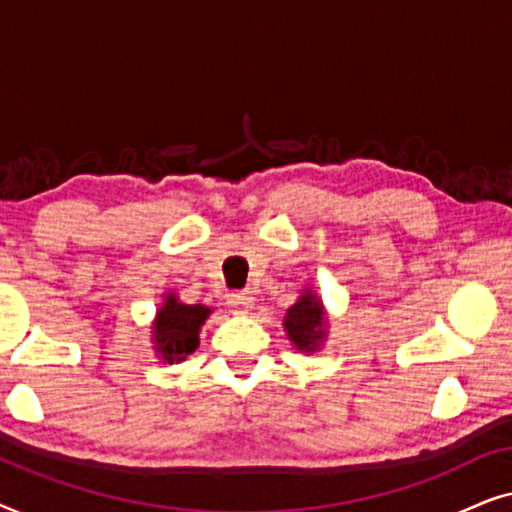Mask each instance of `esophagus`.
I'll return each instance as SVG.
<instances>
[{
	"mask_svg": "<svg viewBox=\"0 0 512 512\" xmlns=\"http://www.w3.org/2000/svg\"><path fill=\"white\" fill-rule=\"evenodd\" d=\"M228 307H233V312H249L254 307V298L249 293H230Z\"/></svg>",
	"mask_w": 512,
	"mask_h": 512,
	"instance_id": "obj_1",
	"label": "esophagus"
}]
</instances>
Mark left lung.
Returning a JSON list of instances; mask_svg holds the SVG:
<instances>
[{"mask_svg":"<svg viewBox=\"0 0 512 512\" xmlns=\"http://www.w3.org/2000/svg\"><path fill=\"white\" fill-rule=\"evenodd\" d=\"M286 333L293 340V345L305 352H312L324 338V312H321V303L317 296L305 293L296 305L286 312L284 319Z\"/></svg>","mask_w":512,"mask_h":512,"instance_id":"1","label":"left lung"}]
</instances>
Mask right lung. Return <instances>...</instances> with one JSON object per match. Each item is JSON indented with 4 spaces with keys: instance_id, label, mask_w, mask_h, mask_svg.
Listing matches in <instances>:
<instances>
[{
    "instance_id": "1",
    "label": "right lung",
    "mask_w": 512,
    "mask_h": 512,
    "mask_svg": "<svg viewBox=\"0 0 512 512\" xmlns=\"http://www.w3.org/2000/svg\"><path fill=\"white\" fill-rule=\"evenodd\" d=\"M209 310L202 305H184L174 296H167L156 321V345L165 361H184L198 349V333Z\"/></svg>"
}]
</instances>
